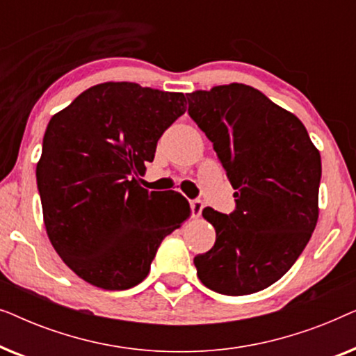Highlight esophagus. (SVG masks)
Listing matches in <instances>:
<instances>
[{
	"label": "esophagus",
	"instance_id": "esophagus-1",
	"mask_svg": "<svg viewBox=\"0 0 356 356\" xmlns=\"http://www.w3.org/2000/svg\"><path fill=\"white\" fill-rule=\"evenodd\" d=\"M204 209V202L199 201V199H194V201H191V211H193V217H199L201 216Z\"/></svg>",
	"mask_w": 356,
	"mask_h": 356
}]
</instances>
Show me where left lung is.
<instances>
[{"instance_id": "left-lung-1", "label": "left lung", "mask_w": 356, "mask_h": 356, "mask_svg": "<svg viewBox=\"0 0 356 356\" xmlns=\"http://www.w3.org/2000/svg\"><path fill=\"white\" fill-rule=\"evenodd\" d=\"M188 113L213 144L236 209L206 207L216 245L194 257L197 277L217 293L261 291L284 277L319 217L321 155L305 124L254 87L217 86L186 94Z\"/></svg>"}]
</instances>
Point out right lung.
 Segmentation results:
<instances>
[{
	"label": "right lung",
	"mask_w": 356,
	"mask_h": 356,
	"mask_svg": "<svg viewBox=\"0 0 356 356\" xmlns=\"http://www.w3.org/2000/svg\"><path fill=\"white\" fill-rule=\"evenodd\" d=\"M184 108L181 92L104 82L48 123L37 163L43 223L63 262L87 284H140L163 238L191 216L179 193L139 184L160 136Z\"/></svg>",
	"instance_id": "right-lung-1"
}]
</instances>
